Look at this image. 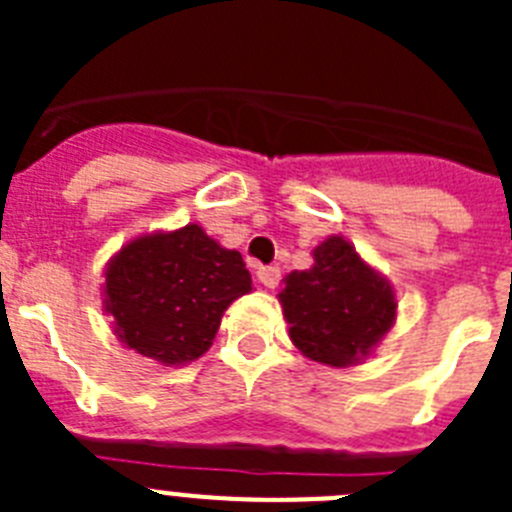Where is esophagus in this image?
Here are the masks:
<instances>
[{
  "instance_id": "34e87169",
  "label": "esophagus",
  "mask_w": 512,
  "mask_h": 512,
  "mask_svg": "<svg viewBox=\"0 0 512 512\" xmlns=\"http://www.w3.org/2000/svg\"><path fill=\"white\" fill-rule=\"evenodd\" d=\"M279 277H282V274H279L277 266H261V269L256 271V279H259V282L264 284L266 289H274V287H277Z\"/></svg>"
}]
</instances>
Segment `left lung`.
<instances>
[{"label":"left lung","instance_id":"8db88e82","mask_svg":"<svg viewBox=\"0 0 512 512\" xmlns=\"http://www.w3.org/2000/svg\"><path fill=\"white\" fill-rule=\"evenodd\" d=\"M277 295L289 338L310 361L364 364L397 320V292L343 235L312 248V266L289 271Z\"/></svg>","mask_w":512,"mask_h":512}]
</instances>
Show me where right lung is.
Returning <instances> with one entry per match:
<instances>
[{"label": "right lung", "mask_w": 512, "mask_h": 512, "mask_svg": "<svg viewBox=\"0 0 512 512\" xmlns=\"http://www.w3.org/2000/svg\"><path fill=\"white\" fill-rule=\"evenodd\" d=\"M102 279L115 336L161 366L207 354L230 302L253 289L241 253L197 223L135 235L112 253Z\"/></svg>", "instance_id": "add662e5"}]
</instances>
